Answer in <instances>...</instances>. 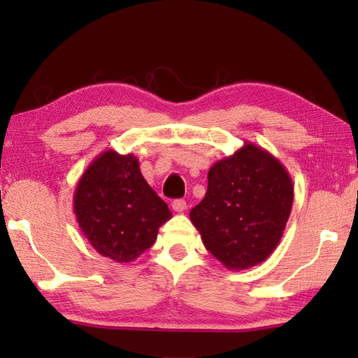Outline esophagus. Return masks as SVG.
<instances>
[{"mask_svg": "<svg viewBox=\"0 0 358 358\" xmlns=\"http://www.w3.org/2000/svg\"><path fill=\"white\" fill-rule=\"evenodd\" d=\"M172 208L177 211V213H183L186 210V201H183V199H177V201L172 202Z\"/></svg>", "mask_w": 358, "mask_h": 358, "instance_id": "esophagus-1", "label": "esophagus"}]
</instances>
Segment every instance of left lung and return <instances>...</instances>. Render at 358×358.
I'll list each match as a JSON object with an SVG mask.
<instances>
[{"instance_id": "left-lung-1", "label": "left lung", "mask_w": 358, "mask_h": 358, "mask_svg": "<svg viewBox=\"0 0 358 358\" xmlns=\"http://www.w3.org/2000/svg\"><path fill=\"white\" fill-rule=\"evenodd\" d=\"M294 202L280 159L246 142L211 166L208 189L189 217L207 250L229 270H246L275 251Z\"/></svg>"}]
</instances>
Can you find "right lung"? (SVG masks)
Returning a JSON list of instances; mask_svg holds the SVG:
<instances>
[{"label": "right lung", "mask_w": 358, "mask_h": 358, "mask_svg": "<svg viewBox=\"0 0 358 358\" xmlns=\"http://www.w3.org/2000/svg\"><path fill=\"white\" fill-rule=\"evenodd\" d=\"M78 227L101 256L118 264L136 260L155 243L172 217L151 189L134 155L102 151L87 167L74 191Z\"/></svg>", "instance_id": "right-lung-1"}]
</instances>
